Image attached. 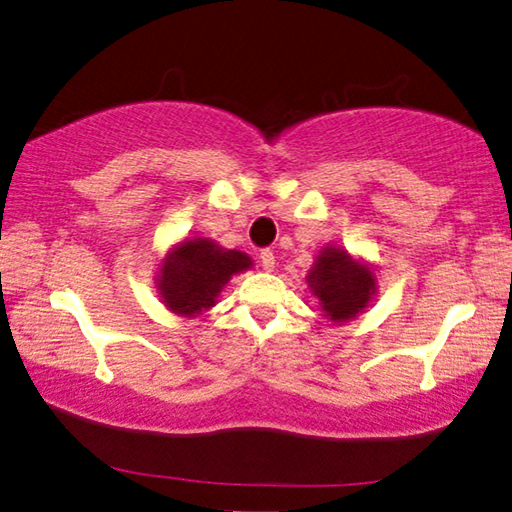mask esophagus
Instances as JSON below:
<instances>
[{
    "label": "esophagus",
    "mask_w": 512,
    "mask_h": 512,
    "mask_svg": "<svg viewBox=\"0 0 512 512\" xmlns=\"http://www.w3.org/2000/svg\"><path fill=\"white\" fill-rule=\"evenodd\" d=\"M261 265H263L265 272H274L276 258H274V251L272 249H263L261 251Z\"/></svg>",
    "instance_id": "esophagus-1"
}]
</instances>
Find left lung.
<instances>
[{"mask_svg":"<svg viewBox=\"0 0 512 512\" xmlns=\"http://www.w3.org/2000/svg\"><path fill=\"white\" fill-rule=\"evenodd\" d=\"M306 283L319 310L333 324L360 317L378 294V276L371 263L337 245H324L308 270Z\"/></svg>","mask_w":512,"mask_h":512,"instance_id":"8db88e82","label":"left lung"}]
</instances>
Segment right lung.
<instances>
[{
	"instance_id": "1",
	"label": "right lung",
	"mask_w": 512,
	"mask_h": 512,
	"mask_svg": "<svg viewBox=\"0 0 512 512\" xmlns=\"http://www.w3.org/2000/svg\"><path fill=\"white\" fill-rule=\"evenodd\" d=\"M254 261L238 249H224L202 236H186L170 247L157 265L155 288L177 317H200L218 303L231 276L247 272Z\"/></svg>"
}]
</instances>
